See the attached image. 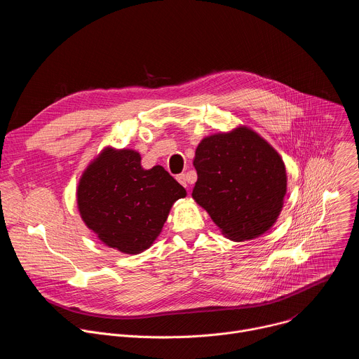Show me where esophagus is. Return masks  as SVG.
Returning a JSON list of instances; mask_svg holds the SVG:
<instances>
[{"label": "esophagus", "instance_id": "esophagus-1", "mask_svg": "<svg viewBox=\"0 0 359 359\" xmlns=\"http://www.w3.org/2000/svg\"><path fill=\"white\" fill-rule=\"evenodd\" d=\"M176 180L182 184V186H184V187H187V180H186V175L184 173H180V175H177L176 176Z\"/></svg>", "mask_w": 359, "mask_h": 359}]
</instances>
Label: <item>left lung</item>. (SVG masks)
<instances>
[{"label":"left lung","instance_id":"obj_1","mask_svg":"<svg viewBox=\"0 0 359 359\" xmlns=\"http://www.w3.org/2000/svg\"><path fill=\"white\" fill-rule=\"evenodd\" d=\"M193 165L197 182L191 196L226 237L251 240L276 223L287 191L285 168L257 133L238 128L204 137Z\"/></svg>","mask_w":359,"mask_h":359}]
</instances>
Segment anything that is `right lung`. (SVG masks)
<instances>
[{
    "instance_id": "obj_1",
    "label": "right lung",
    "mask_w": 359,
    "mask_h": 359,
    "mask_svg": "<svg viewBox=\"0 0 359 359\" xmlns=\"http://www.w3.org/2000/svg\"><path fill=\"white\" fill-rule=\"evenodd\" d=\"M186 190L162 166L144 170L135 150L105 149L78 186L85 224L107 245L137 254L159 236L172 204Z\"/></svg>"
}]
</instances>
